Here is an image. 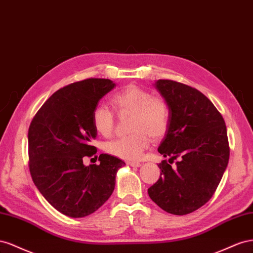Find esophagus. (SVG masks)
I'll return each instance as SVG.
<instances>
[{"mask_svg": "<svg viewBox=\"0 0 253 253\" xmlns=\"http://www.w3.org/2000/svg\"><path fill=\"white\" fill-rule=\"evenodd\" d=\"M127 164L130 165V167H132V168H139V167H141V163L140 162H135V161H128Z\"/></svg>", "mask_w": 253, "mask_h": 253, "instance_id": "esophagus-1", "label": "esophagus"}]
</instances>
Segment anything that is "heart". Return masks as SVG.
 Masks as SVG:
<instances>
[{"mask_svg": "<svg viewBox=\"0 0 253 253\" xmlns=\"http://www.w3.org/2000/svg\"><path fill=\"white\" fill-rule=\"evenodd\" d=\"M114 106L121 112L132 113L130 135L112 140L106 144L108 153L126 160L139 159L149 145V137L160 139L169 125V108L162 99L136 85H128L112 98ZM92 124L104 136L112 133L113 112L105 105H97L92 112Z\"/></svg>", "mask_w": 253, "mask_h": 253, "instance_id": "obj_1", "label": "heart"}]
</instances>
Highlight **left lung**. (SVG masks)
Returning <instances> with one entry per match:
<instances>
[{
  "mask_svg": "<svg viewBox=\"0 0 253 253\" xmlns=\"http://www.w3.org/2000/svg\"><path fill=\"white\" fill-rule=\"evenodd\" d=\"M155 88L169 108V125L158 151L161 175L148 189L162 210L185 215L206 205L229 162L227 128L221 114L207 96L190 85L159 79ZM177 157L175 168L170 163Z\"/></svg>",
  "mask_w": 253,
  "mask_h": 253,
  "instance_id": "1",
  "label": "left lung"
}]
</instances>
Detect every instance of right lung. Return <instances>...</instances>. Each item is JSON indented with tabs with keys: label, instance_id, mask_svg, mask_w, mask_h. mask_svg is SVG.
Returning <instances> with one entry per match:
<instances>
[{
	"label": "right lung",
	"instance_id": "1",
	"mask_svg": "<svg viewBox=\"0 0 253 253\" xmlns=\"http://www.w3.org/2000/svg\"><path fill=\"white\" fill-rule=\"evenodd\" d=\"M115 88L110 79L89 78L56 91L43 104L28 129L30 171L35 185L57 211L79 218L102 207L114 191L115 176L125 165L107 154L85 167L96 154L97 131L92 112ZM97 158V157H96Z\"/></svg>",
	"mask_w": 253,
	"mask_h": 253
}]
</instances>
